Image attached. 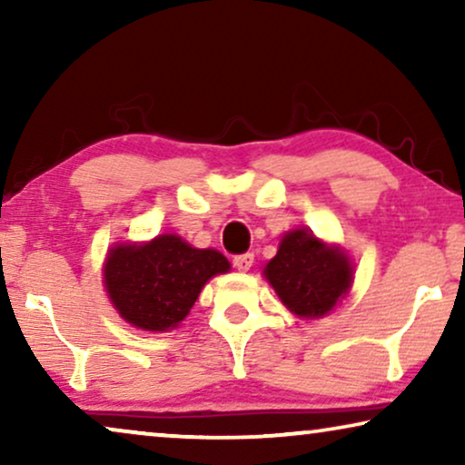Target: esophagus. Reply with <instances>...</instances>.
Instances as JSON below:
<instances>
[{
	"label": "esophagus",
	"instance_id": "34e87169",
	"mask_svg": "<svg viewBox=\"0 0 465 465\" xmlns=\"http://www.w3.org/2000/svg\"><path fill=\"white\" fill-rule=\"evenodd\" d=\"M252 264H253V253H241V256H234V266H237L241 272L250 271Z\"/></svg>",
	"mask_w": 465,
	"mask_h": 465
}]
</instances>
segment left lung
<instances>
[{"instance_id": "obj_1", "label": "left lung", "mask_w": 465, "mask_h": 465, "mask_svg": "<svg viewBox=\"0 0 465 465\" xmlns=\"http://www.w3.org/2000/svg\"><path fill=\"white\" fill-rule=\"evenodd\" d=\"M264 277L298 317L328 315L351 288L353 266L341 247L326 245L311 231H290L277 256L264 266Z\"/></svg>"}]
</instances>
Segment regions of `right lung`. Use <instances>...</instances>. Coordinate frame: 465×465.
Here are the masks:
<instances>
[{
    "mask_svg": "<svg viewBox=\"0 0 465 465\" xmlns=\"http://www.w3.org/2000/svg\"><path fill=\"white\" fill-rule=\"evenodd\" d=\"M231 271L218 250H196L177 234L148 243H118L107 253V296L124 322L148 332L173 330L190 313L203 285Z\"/></svg>",
    "mask_w": 465,
    "mask_h": 465,
    "instance_id": "add662e5",
    "label": "right lung"
}]
</instances>
